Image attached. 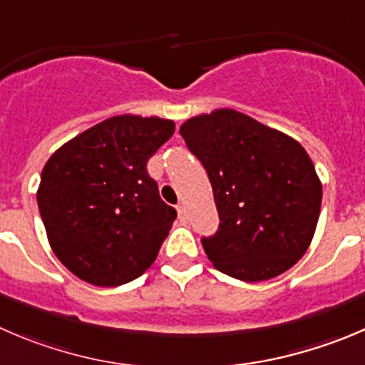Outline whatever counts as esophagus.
I'll list each match as a JSON object with an SVG mask.
<instances>
[{"label": "esophagus", "mask_w": 365, "mask_h": 365, "mask_svg": "<svg viewBox=\"0 0 365 365\" xmlns=\"http://www.w3.org/2000/svg\"><path fill=\"white\" fill-rule=\"evenodd\" d=\"M176 210H178L180 221L185 222V221H187V210H185V207H183V205H178V207H176Z\"/></svg>", "instance_id": "1"}]
</instances>
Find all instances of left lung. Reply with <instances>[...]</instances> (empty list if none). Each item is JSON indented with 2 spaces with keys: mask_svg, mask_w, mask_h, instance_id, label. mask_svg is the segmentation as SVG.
<instances>
[{
  "mask_svg": "<svg viewBox=\"0 0 365 365\" xmlns=\"http://www.w3.org/2000/svg\"><path fill=\"white\" fill-rule=\"evenodd\" d=\"M207 169L219 228L201 244L217 271L264 282L291 269L312 242L323 185L305 148L232 108L180 126Z\"/></svg>",
  "mask_w": 365,
  "mask_h": 365,
  "instance_id": "obj_1",
  "label": "left lung"
}]
</instances>
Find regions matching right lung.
Here are the masks:
<instances>
[{
	"mask_svg": "<svg viewBox=\"0 0 365 365\" xmlns=\"http://www.w3.org/2000/svg\"><path fill=\"white\" fill-rule=\"evenodd\" d=\"M173 133L169 119L115 115L46 162L38 210L53 253L80 280L118 287L155 262L176 210L162 201L146 165Z\"/></svg>",
	"mask_w": 365,
	"mask_h": 365,
	"instance_id": "add662e5",
	"label": "right lung"
}]
</instances>
